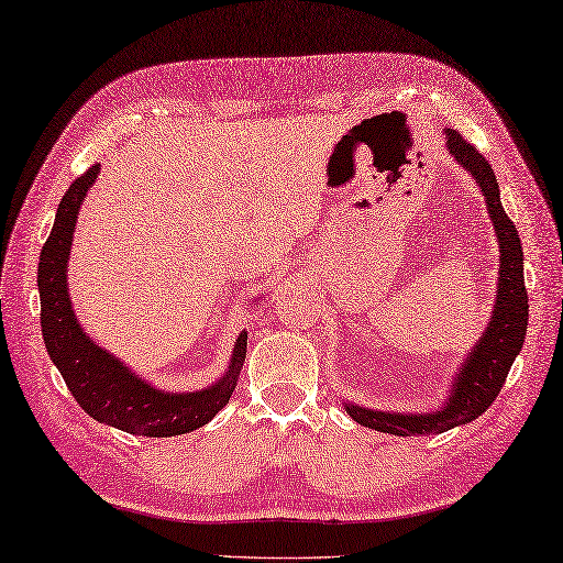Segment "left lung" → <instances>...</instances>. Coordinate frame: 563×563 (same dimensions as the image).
<instances>
[{
    "mask_svg": "<svg viewBox=\"0 0 563 563\" xmlns=\"http://www.w3.org/2000/svg\"><path fill=\"white\" fill-rule=\"evenodd\" d=\"M448 148L465 166L474 178H477L486 207L498 233V245H501V277H498V296L494 306V318L486 328L479 344L467 356L465 368L457 373V385L453 395L448 397V407L435 411V415H385V411L361 409L356 405L346 407L358 423L368 429L395 435H429L443 433L482 417V411L501 393L506 376L518 352L526 342L528 332V289L526 277H522V243L518 239L516 223L508 219L501 207V195H498V183L494 168L477 148H474L465 136L455 130H448Z\"/></svg>",
    "mask_w": 563,
    "mask_h": 563,
    "instance_id": "8db88e82",
    "label": "left lung"
}]
</instances>
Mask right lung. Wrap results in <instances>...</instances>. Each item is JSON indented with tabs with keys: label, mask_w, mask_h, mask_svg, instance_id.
<instances>
[{
	"label": "right lung",
	"mask_w": 563,
	"mask_h": 563,
	"mask_svg": "<svg viewBox=\"0 0 563 563\" xmlns=\"http://www.w3.org/2000/svg\"><path fill=\"white\" fill-rule=\"evenodd\" d=\"M98 176V164L69 185L57 207V217L37 262V291H41V328L47 354L65 378L69 393L86 415L134 435L190 433L217 415L229 402L235 378L245 358L247 334L235 342L227 376L209 390L190 395H168L134 378L115 358L98 349L79 328L67 294V260L74 223L86 190Z\"/></svg>",
	"instance_id": "right-lung-1"
}]
</instances>
